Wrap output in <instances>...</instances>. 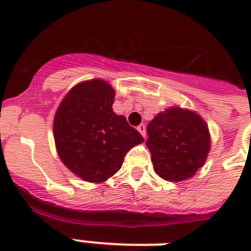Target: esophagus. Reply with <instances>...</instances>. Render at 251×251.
Listing matches in <instances>:
<instances>
[{"instance_id":"esophagus-1","label":"esophagus","mask_w":251,"mask_h":251,"mask_svg":"<svg viewBox=\"0 0 251 251\" xmlns=\"http://www.w3.org/2000/svg\"><path fill=\"white\" fill-rule=\"evenodd\" d=\"M137 129H138V131H139V133H141L142 135L146 138V126L145 125H139Z\"/></svg>"}]
</instances>
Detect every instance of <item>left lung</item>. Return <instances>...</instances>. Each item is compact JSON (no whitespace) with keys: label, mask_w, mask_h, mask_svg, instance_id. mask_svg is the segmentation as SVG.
<instances>
[{"label":"left lung","mask_w":251,"mask_h":251,"mask_svg":"<svg viewBox=\"0 0 251 251\" xmlns=\"http://www.w3.org/2000/svg\"><path fill=\"white\" fill-rule=\"evenodd\" d=\"M147 133L153 171L167 181L191 178L210 153V129L195 110L169 106L150 122Z\"/></svg>","instance_id":"8db88e82"}]
</instances>
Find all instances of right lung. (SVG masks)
<instances>
[{
    "label": "right lung",
    "mask_w": 251,
    "mask_h": 251,
    "mask_svg": "<svg viewBox=\"0 0 251 251\" xmlns=\"http://www.w3.org/2000/svg\"><path fill=\"white\" fill-rule=\"evenodd\" d=\"M116 91L104 79L83 80L69 90L53 120L61 161L86 182L101 183L122 167L126 152L143 137L113 112Z\"/></svg>",
    "instance_id": "add662e5"
}]
</instances>
